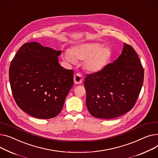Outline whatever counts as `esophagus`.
<instances>
[{
	"label": "esophagus",
	"mask_w": 158,
	"mask_h": 158,
	"mask_svg": "<svg viewBox=\"0 0 158 158\" xmlns=\"http://www.w3.org/2000/svg\"><path fill=\"white\" fill-rule=\"evenodd\" d=\"M73 79H74V82L76 84H80L82 82L83 77H82L81 74L77 73H76V74H75L74 77H73Z\"/></svg>",
	"instance_id": "obj_1"
}]
</instances>
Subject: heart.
I'll list each match as a JSON object with an SVG mask.
<instances>
[{"label": "heart", "mask_w": 158, "mask_h": 158, "mask_svg": "<svg viewBox=\"0 0 158 158\" xmlns=\"http://www.w3.org/2000/svg\"><path fill=\"white\" fill-rule=\"evenodd\" d=\"M111 57V51L107 47H102L99 43L81 44L66 51L65 59L72 64L76 60H85V68L90 72H97L107 64Z\"/></svg>", "instance_id": "obj_1"}]
</instances>
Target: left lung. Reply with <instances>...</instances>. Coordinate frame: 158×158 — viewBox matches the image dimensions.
I'll list each match as a JSON object with an SVG mask.
<instances>
[{"label":"left lung","instance_id":"obj_1","mask_svg":"<svg viewBox=\"0 0 158 158\" xmlns=\"http://www.w3.org/2000/svg\"><path fill=\"white\" fill-rule=\"evenodd\" d=\"M144 71L131 46L124 44L121 55L102 70L86 75V103L94 118L113 119L135 106L143 82Z\"/></svg>","mask_w":158,"mask_h":158}]
</instances>
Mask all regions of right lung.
Segmentation results:
<instances>
[{"label":"right lung","mask_w":158,"mask_h":158,"mask_svg":"<svg viewBox=\"0 0 158 158\" xmlns=\"http://www.w3.org/2000/svg\"><path fill=\"white\" fill-rule=\"evenodd\" d=\"M61 53L31 42L21 46L10 62L9 76L13 98L31 116L50 119L61 111L73 86V72L59 65Z\"/></svg>","instance_id":"1"}]
</instances>
